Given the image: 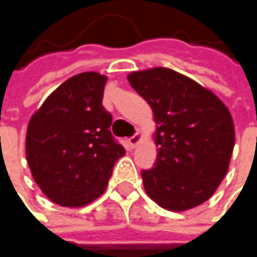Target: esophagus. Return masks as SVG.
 <instances>
[{"label": "esophagus", "mask_w": 257, "mask_h": 257, "mask_svg": "<svg viewBox=\"0 0 257 257\" xmlns=\"http://www.w3.org/2000/svg\"><path fill=\"white\" fill-rule=\"evenodd\" d=\"M140 142H142V136L137 133V134H134L130 140H127V143H130V146L134 149V148H137V145H140Z\"/></svg>", "instance_id": "esophagus-1"}]
</instances>
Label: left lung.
<instances>
[{"mask_svg": "<svg viewBox=\"0 0 257 257\" xmlns=\"http://www.w3.org/2000/svg\"><path fill=\"white\" fill-rule=\"evenodd\" d=\"M154 112L157 163L143 171L151 199L171 212L207 201L224 180L234 146L228 108L193 79L155 67L127 74Z\"/></svg>", "mask_w": 257, "mask_h": 257, "instance_id": "8db88e82", "label": "left lung"}]
</instances>
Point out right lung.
Instances as JSON below:
<instances>
[{"instance_id":"1","label":"right lung","mask_w":257,"mask_h":257,"mask_svg":"<svg viewBox=\"0 0 257 257\" xmlns=\"http://www.w3.org/2000/svg\"><path fill=\"white\" fill-rule=\"evenodd\" d=\"M108 77L86 71L59 85L30 117L26 157L33 180L54 204L79 209L106 189L124 149L102 106Z\"/></svg>"}]
</instances>
